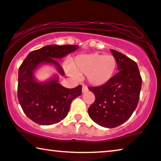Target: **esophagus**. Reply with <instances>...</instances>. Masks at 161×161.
<instances>
[{"label": "esophagus", "instance_id": "1", "mask_svg": "<svg viewBox=\"0 0 161 161\" xmlns=\"http://www.w3.org/2000/svg\"><path fill=\"white\" fill-rule=\"evenodd\" d=\"M82 93H86V92H87L88 91V88H87V86H85V85H83V87H82Z\"/></svg>", "mask_w": 161, "mask_h": 161}]
</instances>
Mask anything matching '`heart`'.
<instances>
[{"instance_id": "heart-1", "label": "heart", "mask_w": 161, "mask_h": 161, "mask_svg": "<svg viewBox=\"0 0 161 161\" xmlns=\"http://www.w3.org/2000/svg\"><path fill=\"white\" fill-rule=\"evenodd\" d=\"M117 68L116 59L110 54L93 53L79 55L73 61L71 68L67 70L70 76L86 74L89 84L100 87L108 84L114 76Z\"/></svg>"}]
</instances>
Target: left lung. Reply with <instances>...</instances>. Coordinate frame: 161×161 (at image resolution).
I'll use <instances>...</instances> for the list:
<instances>
[{"label": "left lung", "instance_id": "left-lung-1", "mask_svg": "<svg viewBox=\"0 0 161 161\" xmlns=\"http://www.w3.org/2000/svg\"><path fill=\"white\" fill-rule=\"evenodd\" d=\"M116 59L118 72L108 84L88 87L96 100L88 108L91 119L98 125L114 128L127 121L136 110L142 85L136 62L110 49Z\"/></svg>", "mask_w": 161, "mask_h": 161}]
</instances>
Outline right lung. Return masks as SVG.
Listing matches in <instances>:
<instances>
[{"instance_id": "right-lung-1", "label": "right lung", "mask_w": 161, "mask_h": 161, "mask_svg": "<svg viewBox=\"0 0 161 161\" xmlns=\"http://www.w3.org/2000/svg\"><path fill=\"white\" fill-rule=\"evenodd\" d=\"M78 48L76 45H49L31 51L25 57L18 70V97L23 112L31 121L40 125L58 123L67 116L72 101L82 94L81 85L68 89L59 84L58 75L44 82L35 76V72L43 64L53 66L58 74L65 76L56 59Z\"/></svg>"}]
</instances>
